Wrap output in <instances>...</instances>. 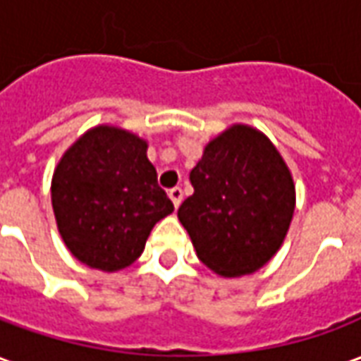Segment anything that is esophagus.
I'll return each instance as SVG.
<instances>
[{
  "label": "esophagus",
  "instance_id": "34e87169",
  "mask_svg": "<svg viewBox=\"0 0 361 361\" xmlns=\"http://www.w3.org/2000/svg\"><path fill=\"white\" fill-rule=\"evenodd\" d=\"M168 197L172 199L173 207L178 209V207L181 204V201H183V191H181V188H173V189H170V191H168Z\"/></svg>",
  "mask_w": 361,
  "mask_h": 361
}]
</instances>
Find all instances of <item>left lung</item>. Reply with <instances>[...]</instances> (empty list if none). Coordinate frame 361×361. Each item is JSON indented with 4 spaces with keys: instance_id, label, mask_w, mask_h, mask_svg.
Masks as SVG:
<instances>
[{
    "instance_id": "1",
    "label": "left lung",
    "mask_w": 361,
    "mask_h": 361,
    "mask_svg": "<svg viewBox=\"0 0 361 361\" xmlns=\"http://www.w3.org/2000/svg\"><path fill=\"white\" fill-rule=\"evenodd\" d=\"M189 180L195 191L178 219L197 257L226 279L267 265L286 238L295 207L292 173L271 139L234 123L207 142Z\"/></svg>"
}]
</instances>
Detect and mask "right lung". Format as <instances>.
<instances>
[{"instance_id": "1", "label": "right lung", "mask_w": 361, "mask_h": 361, "mask_svg": "<svg viewBox=\"0 0 361 361\" xmlns=\"http://www.w3.org/2000/svg\"><path fill=\"white\" fill-rule=\"evenodd\" d=\"M149 145L116 126H96L63 152L51 178L59 235L77 261L104 272L135 263L150 230L173 211Z\"/></svg>"}]
</instances>
